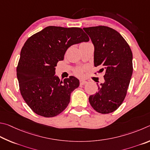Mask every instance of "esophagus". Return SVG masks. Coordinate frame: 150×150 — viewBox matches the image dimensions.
Masks as SVG:
<instances>
[{"instance_id":"34e87169","label":"esophagus","mask_w":150,"mask_h":150,"mask_svg":"<svg viewBox=\"0 0 150 150\" xmlns=\"http://www.w3.org/2000/svg\"><path fill=\"white\" fill-rule=\"evenodd\" d=\"M87 81H86V80H80V85H84V84H86V83H87Z\"/></svg>"}]
</instances>
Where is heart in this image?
<instances>
[{"label":"heart","instance_id":"b5f03b06","mask_svg":"<svg viewBox=\"0 0 150 150\" xmlns=\"http://www.w3.org/2000/svg\"><path fill=\"white\" fill-rule=\"evenodd\" d=\"M82 44H84V43H82ZM82 44H81V45H82ZM74 72L78 76H82V73H83V70L81 69V68H77L76 70H75Z\"/></svg>","mask_w":150,"mask_h":150}]
</instances>
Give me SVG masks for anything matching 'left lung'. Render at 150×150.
Segmentation results:
<instances>
[{
  "mask_svg": "<svg viewBox=\"0 0 150 150\" xmlns=\"http://www.w3.org/2000/svg\"><path fill=\"white\" fill-rule=\"evenodd\" d=\"M94 46L95 67L105 70V82L98 86V91L89 98L97 112L107 114L120 107L127 95L132 77V52L122 36L111 28L99 25L83 28Z\"/></svg>",
  "mask_w": 150,
  "mask_h": 150,
  "instance_id": "8db88e82",
  "label": "left lung"
}]
</instances>
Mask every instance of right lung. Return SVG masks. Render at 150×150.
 <instances>
[{"label":"right lung","instance_id":"add662e5","mask_svg":"<svg viewBox=\"0 0 150 150\" xmlns=\"http://www.w3.org/2000/svg\"><path fill=\"white\" fill-rule=\"evenodd\" d=\"M90 40L80 28L48 26L31 36L23 45L17 67L21 95L36 114L53 117L67 108L71 93L80 85L70 76L62 81L55 74L57 62L68 48Z\"/></svg>","mask_w":150,"mask_h":150}]
</instances>
